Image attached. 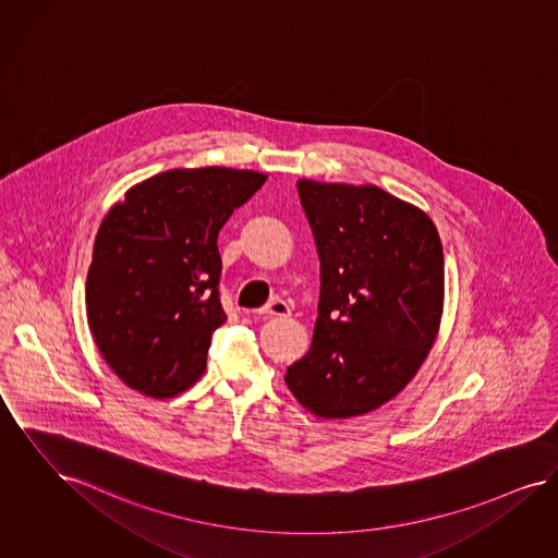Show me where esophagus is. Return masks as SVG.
<instances>
[{
    "instance_id": "obj_1",
    "label": "esophagus",
    "mask_w": 558,
    "mask_h": 558,
    "mask_svg": "<svg viewBox=\"0 0 558 558\" xmlns=\"http://www.w3.org/2000/svg\"><path fill=\"white\" fill-rule=\"evenodd\" d=\"M258 314H263V316H289L291 308H289L288 302H283L279 298H272L267 306L258 310Z\"/></svg>"
}]
</instances>
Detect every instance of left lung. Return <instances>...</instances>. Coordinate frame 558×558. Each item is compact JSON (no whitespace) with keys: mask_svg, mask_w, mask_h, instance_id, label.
Instances as JSON below:
<instances>
[{"mask_svg":"<svg viewBox=\"0 0 558 558\" xmlns=\"http://www.w3.org/2000/svg\"><path fill=\"white\" fill-rule=\"evenodd\" d=\"M320 258L308 353L286 374L320 417L372 412L401 391L433 348L442 314V246L433 219L376 186L300 180Z\"/></svg>","mask_w":558,"mask_h":558,"instance_id":"obj_1","label":"left lung"}]
</instances>
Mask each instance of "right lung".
Listing matches in <instances>:
<instances>
[{
	"label": "right lung",
	"mask_w": 558,
	"mask_h": 558,
	"mask_svg": "<svg viewBox=\"0 0 558 558\" xmlns=\"http://www.w3.org/2000/svg\"><path fill=\"white\" fill-rule=\"evenodd\" d=\"M267 175L171 169L107 213L86 277V318L105 362L148 397L186 391L207 368L221 306L219 231Z\"/></svg>",
	"instance_id": "right-lung-1"
}]
</instances>
